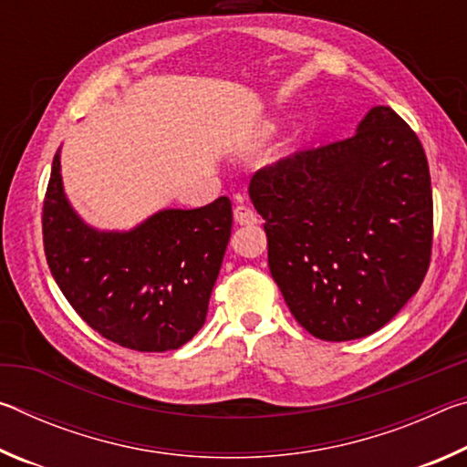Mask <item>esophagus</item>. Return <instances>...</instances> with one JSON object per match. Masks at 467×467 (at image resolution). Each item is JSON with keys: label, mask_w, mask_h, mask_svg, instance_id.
Segmentation results:
<instances>
[{"label": "esophagus", "mask_w": 467, "mask_h": 467, "mask_svg": "<svg viewBox=\"0 0 467 467\" xmlns=\"http://www.w3.org/2000/svg\"><path fill=\"white\" fill-rule=\"evenodd\" d=\"M234 223L241 224V226H251V224H257V214L253 212L249 205H236L234 208Z\"/></svg>", "instance_id": "34e87169"}]
</instances>
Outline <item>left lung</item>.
I'll return each instance as SVG.
<instances>
[{"instance_id":"8db88e82","label":"left lung","mask_w":467,"mask_h":467,"mask_svg":"<svg viewBox=\"0 0 467 467\" xmlns=\"http://www.w3.org/2000/svg\"><path fill=\"white\" fill-rule=\"evenodd\" d=\"M249 195L265 220L272 278L315 337L375 334L429 272V161L389 107L370 109L352 138L257 171Z\"/></svg>"}]
</instances>
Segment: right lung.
I'll use <instances>...</instances> for the list:
<instances>
[{
	"instance_id": "obj_1",
	"label": "right lung",
	"mask_w": 467,
	"mask_h": 467,
	"mask_svg": "<svg viewBox=\"0 0 467 467\" xmlns=\"http://www.w3.org/2000/svg\"><path fill=\"white\" fill-rule=\"evenodd\" d=\"M233 228L218 197L161 210L128 233H102L69 205L59 150L43 202L45 255L74 311L102 337L138 352L177 350L202 329Z\"/></svg>"
}]
</instances>
